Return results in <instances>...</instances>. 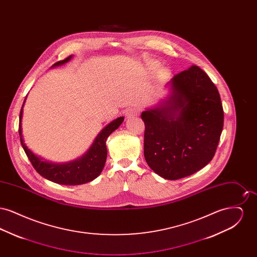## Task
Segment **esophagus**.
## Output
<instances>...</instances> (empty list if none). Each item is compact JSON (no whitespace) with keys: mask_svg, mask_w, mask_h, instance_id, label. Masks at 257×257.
I'll use <instances>...</instances> for the list:
<instances>
[{"mask_svg":"<svg viewBox=\"0 0 257 257\" xmlns=\"http://www.w3.org/2000/svg\"><path fill=\"white\" fill-rule=\"evenodd\" d=\"M124 113H125V116L127 118H132V117L139 115L140 110H139V109H137V108H128V109L125 110Z\"/></svg>","mask_w":257,"mask_h":257,"instance_id":"34e87169","label":"esophagus"}]
</instances>
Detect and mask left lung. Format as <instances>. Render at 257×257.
I'll return each instance as SVG.
<instances>
[{
  "label": "left lung",
  "mask_w": 257,
  "mask_h": 257,
  "mask_svg": "<svg viewBox=\"0 0 257 257\" xmlns=\"http://www.w3.org/2000/svg\"><path fill=\"white\" fill-rule=\"evenodd\" d=\"M171 96L145 110V158L161 177L176 180L204 168L213 159L223 127L218 88L193 65L167 84Z\"/></svg>",
  "instance_id": "1"
}]
</instances>
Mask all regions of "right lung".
Wrapping results in <instances>:
<instances>
[{
    "label": "right lung",
    "instance_id": "add662e5",
    "mask_svg": "<svg viewBox=\"0 0 257 257\" xmlns=\"http://www.w3.org/2000/svg\"><path fill=\"white\" fill-rule=\"evenodd\" d=\"M71 59H72V56H69L62 61L56 62L53 66L61 65L70 61ZM24 103L20 110L19 135H20V141H21V145L23 147L25 153L27 154L28 158L32 163L35 170L44 178L48 179L52 182L61 184V185H70V186L81 185L95 179L101 173L107 159L106 141L108 137L120 126V124L124 120V117L120 116L114 119L113 121H111L110 124H108L98 134L91 147H89V149L82 157L65 164H53L37 157V155H35L24 144V140L22 136V127H21Z\"/></svg>",
    "mask_w": 257,
    "mask_h": 257
}]
</instances>
